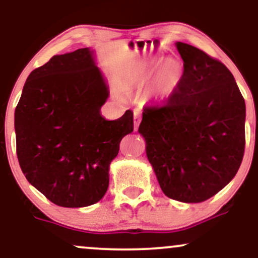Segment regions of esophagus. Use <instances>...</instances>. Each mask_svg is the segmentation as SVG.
<instances>
[{"label": "esophagus", "instance_id": "obj_1", "mask_svg": "<svg viewBox=\"0 0 258 258\" xmlns=\"http://www.w3.org/2000/svg\"><path fill=\"white\" fill-rule=\"evenodd\" d=\"M141 121H142L141 114H139L138 111H136L135 115H133V123H135V131H137V128H138L139 123H141Z\"/></svg>", "mask_w": 258, "mask_h": 258}]
</instances>
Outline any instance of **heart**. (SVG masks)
<instances>
[{
	"label": "heart",
	"instance_id": "1",
	"mask_svg": "<svg viewBox=\"0 0 258 258\" xmlns=\"http://www.w3.org/2000/svg\"><path fill=\"white\" fill-rule=\"evenodd\" d=\"M182 79V68L176 61L167 60L162 63L158 70L155 67L148 68L141 73V80L143 84L150 82L149 92L153 99L166 100L178 87Z\"/></svg>",
	"mask_w": 258,
	"mask_h": 258
}]
</instances>
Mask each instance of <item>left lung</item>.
<instances>
[{
  "label": "left lung",
  "instance_id": "obj_1",
  "mask_svg": "<svg viewBox=\"0 0 258 258\" xmlns=\"http://www.w3.org/2000/svg\"><path fill=\"white\" fill-rule=\"evenodd\" d=\"M182 79L164 104L146 106L138 132L166 197L210 199L234 178L245 150V100L233 74L197 47L176 43Z\"/></svg>",
  "mask_w": 258,
  "mask_h": 258
}]
</instances>
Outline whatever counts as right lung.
<instances>
[{
  "label": "right lung",
  "instance_id": "1",
  "mask_svg": "<svg viewBox=\"0 0 258 258\" xmlns=\"http://www.w3.org/2000/svg\"><path fill=\"white\" fill-rule=\"evenodd\" d=\"M108 86L90 48L54 55L31 72L14 112L20 168L53 204L85 207L109 185V165L133 131V112L105 120Z\"/></svg>",
  "mask_w": 258,
  "mask_h": 258
}]
</instances>
